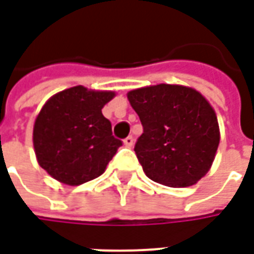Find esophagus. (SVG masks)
Returning a JSON list of instances; mask_svg holds the SVG:
<instances>
[{"mask_svg": "<svg viewBox=\"0 0 254 254\" xmlns=\"http://www.w3.org/2000/svg\"><path fill=\"white\" fill-rule=\"evenodd\" d=\"M133 143H134V138H133L132 136H127V137L124 140V145L127 147V148H130V147L133 145Z\"/></svg>", "mask_w": 254, "mask_h": 254, "instance_id": "1", "label": "esophagus"}]
</instances>
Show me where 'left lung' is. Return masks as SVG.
I'll use <instances>...</instances> for the list:
<instances>
[{"instance_id":"1","label":"left lung","mask_w":254,"mask_h":254,"mask_svg":"<svg viewBox=\"0 0 254 254\" xmlns=\"http://www.w3.org/2000/svg\"><path fill=\"white\" fill-rule=\"evenodd\" d=\"M127 99L144 129L134 152L145 176L171 188L200 181L212 166L220 140L209 102L178 84L132 89Z\"/></svg>"}]
</instances>
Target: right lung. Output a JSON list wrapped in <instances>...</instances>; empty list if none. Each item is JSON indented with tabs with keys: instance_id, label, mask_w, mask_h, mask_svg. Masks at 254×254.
<instances>
[{
	"instance_id": "1",
	"label": "right lung",
	"mask_w": 254,
	"mask_h": 254,
	"mask_svg": "<svg viewBox=\"0 0 254 254\" xmlns=\"http://www.w3.org/2000/svg\"><path fill=\"white\" fill-rule=\"evenodd\" d=\"M116 96L83 85L53 95L36 116L32 141L36 160L47 174L77 187L102 176L122 145L113 136L102 109Z\"/></svg>"
}]
</instances>
